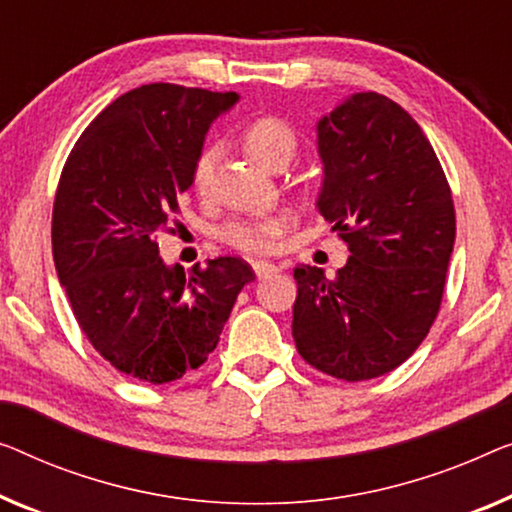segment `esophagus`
I'll return each instance as SVG.
<instances>
[{
	"label": "esophagus",
	"mask_w": 512,
	"mask_h": 512,
	"mask_svg": "<svg viewBox=\"0 0 512 512\" xmlns=\"http://www.w3.org/2000/svg\"><path fill=\"white\" fill-rule=\"evenodd\" d=\"M253 271L259 280H264V278L273 276V273H278L280 269L276 264H269V262H253Z\"/></svg>",
	"instance_id": "1"
}]
</instances>
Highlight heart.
Returning <instances> with one entry per match:
<instances>
[{"label": "heart", "instance_id": "1", "mask_svg": "<svg viewBox=\"0 0 512 512\" xmlns=\"http://www.w3.org/2000/svg\"><path fill=\"white\" fill-rule=\"evenodd\" d=\"M243 140H246V149L250 151V156L264 167H271V170H278L280 165L289 163L296 151V133L292 131V126H289L287 121H282L278 117H262L253 121V124L248 126L246 135H243ZM216 158V147L204 149L200 158H197L193 170V186L200 190V193L209 188ZM287 227L289 220L285 216L236 218L220 230V236H223V241L230 243V246L243 250V253L266 255L276 250L280 236L285 234Z\"/></svg>", "mask_w": 512, "mask_h": 512}]
</instances>
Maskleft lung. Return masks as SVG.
Instances as JSON below:
<instances>
[{
	"mask_svg": "<svg viewBox=\"0 0 512 512\" xmlns=\"http://www.w3.org/2000/svg\"><path fill=\"white\" fill-rule=\"evenodd\" d=\"M317 151V211L352 255L335 278L296 266L292 335L312 368L375 379L416 352L439 312L455 243L451 188L421 126L375 91L317 121Z\"/></svg>",
	"mask_w": 512,
	"mask_h": 512,
	"instance_id": "8db88e82",
	"label": "left lung"
}]
</instances>
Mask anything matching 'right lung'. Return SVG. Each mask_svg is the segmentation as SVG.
<instances>
[{"mask_svg": "<svg viewBox=\"0 0 512 512\" xmlns=\"http://www.w3.org/2000/svg\"><path fill=\"white\" fill-rule=\"evenodd\" d=\"M239 94L142 85L85 128L61 172L52 257L82 333L105 361L147 384H170L216 349L243 285L239 257L183 273L156 236L193 186L204 137Z\"/></svg>", "mask_w": 512, "mask_h": 512, "instance_id": "1", "label": "right lung"}]
</instances>
